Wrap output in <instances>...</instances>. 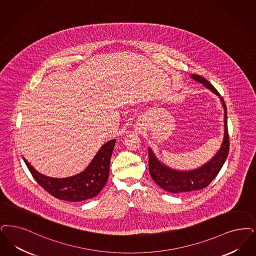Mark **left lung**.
I'll list each match as a JSON object with an SVG mask.
<instances>
[{
	"label": "left lung",
	"mask_w": 256,
	"mask_h": 256,
	"mask_svg": "<svg viewBox=\"0 0 256 256\" xmlns=\"http://www.w3.org/2000/svg\"><path fill=\"white\" fill-rule=\"evenodd\" d=\"M190 77L196 82H201L206 88L220 97L224 108V138L219 150L202 166L192 170H176L160 162L154 152L148 148V170L154 182L166 192L172 194H182L199 190L206 188L214 179L225 163L230 150L228 133V116L224 99L220 96L214 86L204 77L192 74Z\"/></svg>",
	"instance_id": "left-lung-1"
}]
</instances>
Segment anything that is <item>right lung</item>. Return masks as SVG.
Returning <instances> with one entry per match:
<instances>
[{
    "mask_svg": "<svg viewBox=\"0 0 256 256\" xmlns=\"http://www.w3.org/2000/svg\"><path fill=\"white\" fill-rule=\"evenodd\" d=\"M115 142L113 139L104 144L84 172L66 178L48 177L38 172L24 158V161L33 178L50 194L60 200L79 202L97 196L104 186Z\"/></svg>",
    "mask_w": 256,
    "mask_h": 256,
    "instance_id": "1",
    "label": "right lung"
}]
</instances>
